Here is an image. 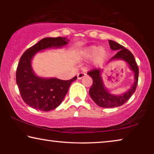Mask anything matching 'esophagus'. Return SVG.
I'll return each instance as SVG.
<instances>
[{"label":"esophagus","instance_id":"34e87169","mask_svg":"<svg viewBox=\"0 0 154 154\" xmlns=\"http://www.w3.org/2000/svg\"><path fill=\"white\" fill-rule=\"evenodd\" d=\"M85 75H86V73H84V72L79 73H78L77 78H78V79H79V80H81V79H83V77H85Z\"/></svg>","mask_w":154,"mask_h":154}]
</instances>
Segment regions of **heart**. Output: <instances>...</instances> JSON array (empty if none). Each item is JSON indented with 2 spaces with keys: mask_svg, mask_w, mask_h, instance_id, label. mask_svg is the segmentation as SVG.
<instances>
[{
  "mask_svg": "<svg viewBox=\"0 0 154 154\" xmlns=\"http://www.w3.org/2000/svg\"><path fill=\"white\" fill-rule=\"evenodd\" d=\"M79 54L84 60L92 57V64L96 66H100L104 64L108 56L105 48L96 45H90L83 48L80 50Z\"/></svg>",
  "mask_w": 154,
  "mask_h": 154,
  "instance_id": "1",
  "label": "heart"
}]
</instances>
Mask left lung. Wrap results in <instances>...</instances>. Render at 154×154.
Here are the masks:
<instances>
[{"instance_id":"left-lung-1","label":"left lung","mask_w":154,"mask_h":154,"mask_svg":"<svg viewBox=\"0 0 154 154\" xmlns=\"http://www.w3.org/2000/svg\"><path fill=\"white\" fill-rule=\"evenodd\" d=\"M109 43L111 50H118L117 53L111 59L109 62L113 60H121L127 63L130 70L134 73V83L128 91L121 94L116 95L111 94L105 87L102 76L103 69H94L89 71L88 74L92 78L93 83L89 90L90 95L98 106L103 108H113L125 104L135 91L139 75L137 64L131 52L111 40H109Z\"/></svg>"}]
</instances>
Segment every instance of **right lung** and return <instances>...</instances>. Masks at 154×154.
<instances>
[{
  "mask_svg": "<svg viewBox=\"0 0 154 154\" xmlns=\"http://www.w3.org/2000/svg\"><path fill=\"white\" fill-rule=\"evenodd\" d=\"M65 37L45 38L26 50L21 57L16 71V82L24 102L36 110L49 111L60 105L71 84L77 79L69 81L56 78H43L35 74L31 61L38 52L60 48L69 43Z\"/></svg>",
  "mask_w": 154,
  "mask_h": 154,
  "instance_id": "right-lung-1",
  "label": "right lung"
}]
</instances>
